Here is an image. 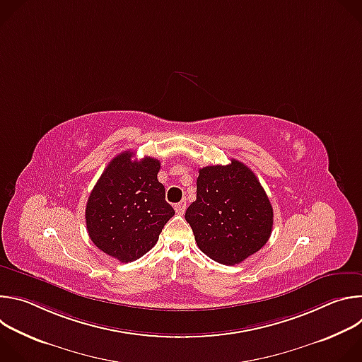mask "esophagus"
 <instances>
[{
  "label": "esophagus",
  "instance_id": "esophagus-1",
  "mask_svg": "<svg viewBox=\"0 0 362 362\" xmlns=\"http://www.w3.org/2000/svg\"><path fill=\"white\" fill-rule=\"evenodd\" d=\"M175 211H176V214L183 215L185 211H186V200H182V202L176 203V204H175Z\"/></svg>",
  "mask_w": 362,
  "mask_h": 362
}]
</instances>
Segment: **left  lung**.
Wrapping results in <instances>:
<instances>
[{
	"instance_id": "obj_1",
	"label": "left lung",
	"mask_w": 362,
	"mask_h": 362,
	"mask_svg": "<svg viewBox=\"0 0 362 362\" xmlns=\"http://www.w3.org/2000/svg\"><path fill=\"white\" fill-rule=\"evenodd\" d=\"M199 249L223 265L256 253L274 226L272 204L255 173L242 162L199 169L196 200L186 215Z\"/></svg>"
}]
</instances>
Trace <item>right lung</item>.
I'll use <instances>...</instances> for the list:
<instances>
[{"label": "right lung", "mask_w": 362, "mask_h": 362, "mask_svg": "<svg viewBox=\"0 0 362 362\" xmlns=\"http://www.w3.org/2000/svg\"><path fill=\"white\" fill-rule=\"evenodd\" d=\"M160 162L134 159L123 151L109 163L86 206V225L93 243L117 261L133 262L156 245L175 215L158 180Z\"/></svg>", "instance_id": "obj_1"}]
</instances>
